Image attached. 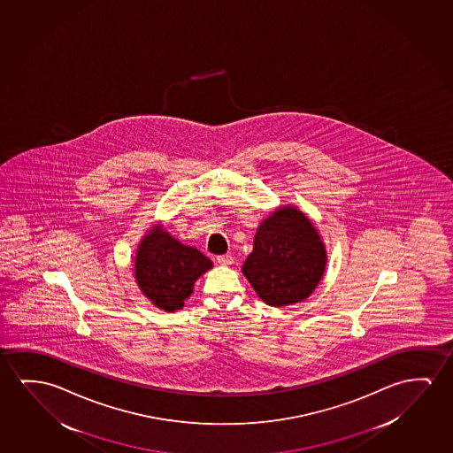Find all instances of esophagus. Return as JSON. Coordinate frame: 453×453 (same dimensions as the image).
<instances>
[{
  "label": "esophagus",
  "mask_w": 453,
  "mask_h": 453,
  "mask_svg": "<svg viewBox=\"0 0 453 453\" xmlns=\"http://www.w3.org/2000/svg\"><path fill=\"white\" fill-rule=\"evenodd\" d=\"M217 262L219 263V265L227 266V265L234 263V257L230 256V254H223V256L217 257Z\"/></svg>",
  "instance_id": "34e87169"
}]
</instances>
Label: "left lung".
I'll list each match as a JSON object with an SVG mask.
<instances>
[{"mask_svg": "<svg viewBox=\"0 0 453 453\" xmlns=\"http://www.w3.org/2000/svg\"><path fill=\"white\" fill-rule=\"evenodd\" d=\"M326 260L313 224L299 210L283 207L260 224L243 274L262 301L285 307L313 293Z\"/></svg>", "mask_w": 453, "mask_h": 453, "instance_id": "1", "label": "left lung"}]
</instances>
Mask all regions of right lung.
Segmentation results:
<instances>
[{"instance_id":"1","label":"right lung","mask_w":453,"mask_h":453,"mask_svg":"<svg viewBox=\"0 0 453 453\" xmlns=\"http://www.w3.org/2000/svg\"><path fill=\"white\" fill-rule=\"evenodd\" d=\"M210 268L207 257L179 243L158 226L144 236L135 258L138 287L165 311L180 309L195 280Z\"/></svg>"}]
</instances>
